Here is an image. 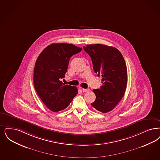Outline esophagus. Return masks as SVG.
<instances>
[{
  "instance_id": "1",
  "label": "esophagus",
  "mask_w": 160,
  "mask_h": 160,
  "mask_svg": "<svg viewBox=\"0 0 160 160\" xmlns=\"http://www.w3.org/2000/svg\"><path fill=\"white\" fill-rule=\"evenodd\" d=\"M83 92H88L89 91V89H82Z\"/></svg>"
}]
</instances>
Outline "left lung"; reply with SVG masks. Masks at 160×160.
<instances>
[{
  "label": "left lung",
  "mask_w": 160,
  "mask_h": 160,
  "mask_svg": "<svg viewBox=\"0 0 160 160\" xmlns=\"http://www.w3.org/2000/svg\"><path fill=\"white\" fill-rule=\"evenodd\" d=\"M83 49L91 58L97 76L102 77L101 88L93 90L96 99L91 105L102 113L109 112L121 101L126 89L128 71L124 58L117 48L107 45H88Z\"/></svg>",
  "instance_id": "1"
}]
</instances>
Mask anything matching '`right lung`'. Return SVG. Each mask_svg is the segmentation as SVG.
<instances>
[{"instance_id": "1", "label": "right lung", "mask_w": 160, "mask_h": 160, "mask_svg": "<svg viewBox=\"0 0 160 160\" xmlns=\"http://www.w3.org/2000/svg\"><path fill=\"white\" fill-rule=\"evenodd\" d=\"M82 48L69 43H53L39 55L34 68V86L47 108L53 112L66 108L78 93L77 88L61 81L70 58Z\"/></svg>"}]
</instances>
